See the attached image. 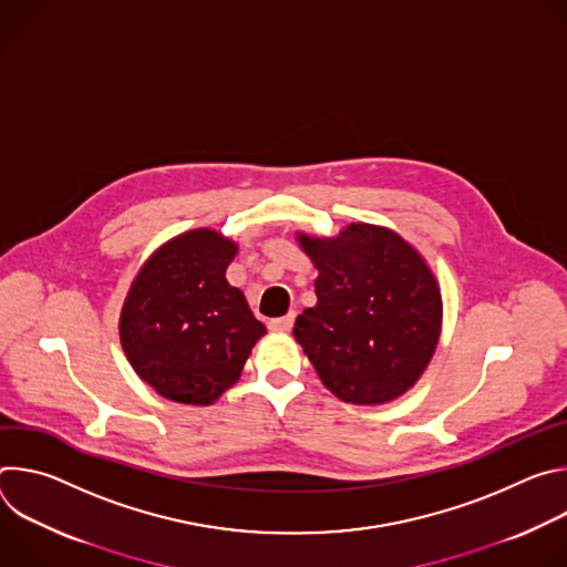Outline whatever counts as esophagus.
I'll return each instance as SVG.
<instances>
[{"mask_svg": "<svg viewBox=\"0 0 567 567\" xmlns=\"http://www.w3.org/2000/svg\"><path fill=\"white\" fill-rule=\"evenodd\" d=\"M293 320H296V311H289V313L282 316V318L269 320V328H271L274 332H289V330L293 328Z\"/></svg>", "mask_w": 567, "mask_h": 567, "instance_id": "1", "label": "esophagus"}]
</instances>
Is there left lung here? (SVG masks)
I'll return each mask as SVG.
<instances>
[{
    "instance_id": "8db88e82",
    "label": "left lung",
    "mask_w": 567,
    "mask_h": 567,
    "mask_svg": "<svg viewBox=\"0 0 567 567\" xmlns=\"http://www.w3.org/2000/svg\"><path fill=\"white\" fill-rule=\"evenodd\" d=\"M318 269L316 305L293 326L322 385L341 401L374 406L417 383L440 341L442 296L424 258L374 224L337 237L298 235Z\"/></svg>"
}]
</instances>
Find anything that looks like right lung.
<instances>
[{"label": "right lung", "instance_id": "add662e5", "mask_svg": "<svg viewBox=\"0 0 567 567\" xmlns=\"http://www.w3.org/2000/svg\"><path fill=\"white\" fill-rule=\"evenodd\" d=\"M237 245L197 228L166 241L134 278L121 311V346L161 396L208 406L230 388L267 328L226 269Z\"/></svg>", "mask_w": 567, "mask_h": 567}]
</instances>
